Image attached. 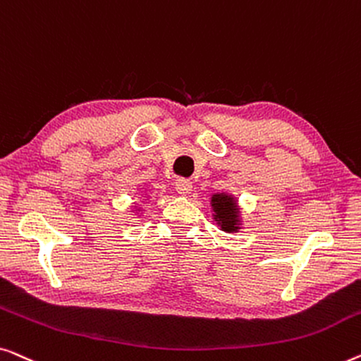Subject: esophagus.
<instances>
[{
    "instance_id": "34e87169",
    "label": "esophagus",
    "mask_w": 361,
    "mask_h": 361,
    "mask_svg": "<svg viewBox=\"0 0 361 361\" xmlns=\"http://www.w3.org/2000/svg\"><path fill=\"white\" fill-rule=\"evenodd\" d=\"M175 188H176V192H178V195L188 196L192 190V185H191V181H188V180H176Z\"/></svg>"
}]
</instances>
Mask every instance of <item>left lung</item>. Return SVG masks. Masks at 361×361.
Here are the masks:
<instances>
[{"label":"left lung","instance_id":"1","mask_svg":"<svg viewBox=\"0 0 361 361\" xmlns=\"http://www.w3.org/2000/svg\"><path fill=\"white\" fill-rule=\"evenodd\" d=\"M212 217L216 224L221 226V231L224 232H238L242 227L240 207L237 204V200L229 192H214L211 197Z\"/></svg>","mask_w":361,"mask_h":361}]
</instances>
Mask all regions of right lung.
<instances>
[{
	"mask_svg": "<svg viewBox=\"0 0 361 361\" xmlns=\"http://www.w3.org/2000/svg\"><path fill=\"white\" fill-rule=\"evenodd\" d=\"M134 209H135V211H140V207H134Z\"/></svg>",
	"mask_w": 361,
	"mask_h": 361,
	"instance_id": "right-lung-1",
	"label": "right lung"
}]
</instances>
